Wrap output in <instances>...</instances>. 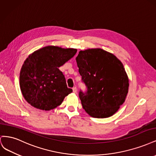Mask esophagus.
Returning <instances> with one entry per match:
<instances>
[{
    "instance_id": "34e87169",
    "label": "esophagus",
    "mask_w": 156,
    "mask_h": 156,
    "mask_svg": "<svg viewBox=\"0 0 156 156\" xmlns=\"http://www.w3.org/2000/svg\"><path fill=\"white\" fill-rule=\"evenodd\" d=\"M73 92H74V93H77V87H73Z\"/></svg>"
}]
</instances>
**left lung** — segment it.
I'll list each match as a JSON object with an SVG mask.
<instances>
[{
    "instance_id": "obj_1",
    "label": "left lung",
    "mask_w": 156,
    "mask_h": 156,
    "mask_svg": "<svg viewBox=\"0 0 156 156\" xmlns=\"http://www.w3.org/2000/svg\"><path fill=\"white\" fill-rule=\"evenodd\" d=\"M75 60L88 88L85 94L79 93L84 111L97 119L115 115L129 90V78L123 64L115 55L100 48L80 51Z\"/></svg>"
}]
</instances>
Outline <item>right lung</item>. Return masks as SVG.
Masks as SVG:
<instances>
[{"label":"right lung","instance_id":"1","mask_svg":"<svg viewBox=\"0 0 156 156\" xmlns=\"http://www.w3.org/2000/svg\"><path fill=\"white\" fill-rule=\"evenodd\" d=\"M77 51L48 45L29 55L20 74L21 92L27 103L43 111H50L61 105L73 90L68 88L58 68L73 57Z\"/></svg>","mask_w":156,"mask_h":156}]
</instances>
